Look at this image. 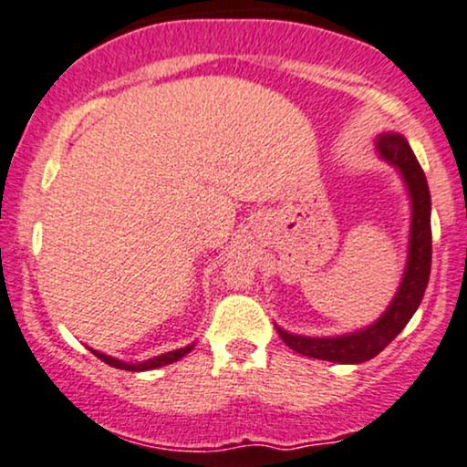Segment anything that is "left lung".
Returning <instances> with one entry per match:
<instances>
[{"label":"left lung","mask_w":467,"mask_h":467,"mask_svg":"<svg viewBox=\"0 0 467 467\" xmlns=\"http://www.w3.org/2000/svg\"><path fill=\"white\" fill-rule=\"evenodd\" d=\"M375 148L386 163L395 167L403 178V185L410 198V232H408V258L401 282L397 286L389 308L368 327L344 335L311 337L297 335L277 327L285 344L296 353L313 359L337 361V364H361L379 355L392 339L403 331L415 316L426 293L432 262V229H431V190L426 174L419 165L415 151L400 132L377 134Z\"/></svg>","instance_id":"obj_1"}]
</instances>
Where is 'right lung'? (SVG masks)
Instances as JSON below:
<instances>
[{"mask_svg":"<svg viewBox=\"0 0 467 467\" xmlns=\"http://www.w3.org/2000/svg\"><path fill=\"white\" fill-rule=\"evenodd\" d=\"M196 347V344H187V347L182 348H176V350H170V353H163V355H156V358H150L145 361H136V364H132V361H123V359H117V358H109V355L106 353H99V350H92L94 355H97L99 359L106 361V364L114 366V368H120V370H134V373H140V370H154V368H161V366H167V364H174V361H178L181 358H185L190 350Z\"/></svg>","mask_w":467,"mask_h":467,"instance_id":"obj_1","label":"right lung"}]
</instances>
